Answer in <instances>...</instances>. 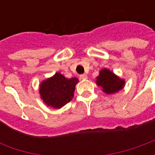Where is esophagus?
Here are the masks:
<instances>
[{
  "label": "esophagus",
  "mask_w": 155,
  "mask_h": 155,
  "mask_svg": "<svg viewBox=\"0 0 155 155\" xmlns=\"http://www.w3.org/2000/svg\"><path fill=\"white\" fill-rule=\"evenodd\" d=\"M87 77L88 76L86 74H83L80 75V78H81V80H85V79H87Z\"/></svg>",
  "instance_id": "obj_1"
}]
</instances>
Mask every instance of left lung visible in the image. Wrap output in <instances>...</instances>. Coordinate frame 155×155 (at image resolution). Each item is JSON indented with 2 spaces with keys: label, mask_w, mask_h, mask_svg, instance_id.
I'll return each mask as SVG.
<instances>
[{
  "label": "left lung",
  "mask_w": 155,
  "mask_h": 155,
  "mask_svg": "<svg viewBox=\"0 0 155 155\" xmlns=\"http://www.w3.org/2000/svg\"><path fill=\"white\" fill-rule=\"evenodd\" d=\"M95 83L98 86L101 87L103 92L107 94H115L125 85V81L124 79H121L106 68L100 71Z\"/></svg>",
  "instance_id": "1"
}]
</instances>
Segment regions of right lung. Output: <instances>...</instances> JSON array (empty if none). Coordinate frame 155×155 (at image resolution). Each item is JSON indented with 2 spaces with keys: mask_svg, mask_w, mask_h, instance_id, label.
<instances>
[{
  "mask_svg": "<svg viewBox=\"0 0 155 155\" xmlns=\"http://www.w3.org/2000/svg\"><path fill=\"white\" fill-rule=\"evenodd\" d=\"M78 82V78L68 79L60 72H56L40 84L41 99L49 107L61 109L72 100Z\"/></svg>",
  "mask_w": 155,
  "mask_h": 155,
  "instance_id": "right-lung-1",
  "label": "right lung"
}]
</instances>
